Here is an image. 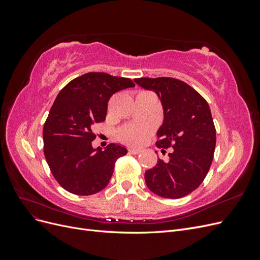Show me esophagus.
Instances as JSON below:
<instances>
[{
  "mask_svg": "<svg viewBox=\"0 0 260 260\" xmlns=\"http://www.w3.org/2000/svg\"><path fill=\"white\" fill-rule=\"evenodd\" d=\"M129 153L137 155V154L141 153V149H140V148H135V147H131V148H129Z\"/></svg>",
  "mask_w": 260,
  "mask_h": 260,
  "instance_id": "obj_1",
  "label": "esophagus"
}]
</instances>
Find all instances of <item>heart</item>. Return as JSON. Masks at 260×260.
Here are the masks:
<instances>
[{
  "label": "heart",
  "mask_w": 260,
  "mask_h": 260,
  "mask_svg": "<svg viewBox=\"0 0 260 260\" xmlns=\"http://www.w3.org/2000/svg\"><path fill=\"white\" fill-rule=\"evenodd\" d=\"M152 133V125L147 123L131 124L120 130V139L123 142L132 145H140L148 138Z\"/></svg>",
  "instance_id": "b5f03b06"
}]
</instances>
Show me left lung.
<instances>
[{"label":"left lung","instance_id":"left-lung-1","mask_svg":"<svg viewBox=\"0 0 260 260\" xmlns=\"http://www.w3.org/2000/svg\"><path fill=\"white\" fill-rule=\"evenodd\" d=\"M135 82L160 100L164 120L157 147L174 148L168 162L158 159L145 172L146 185L165 199L183 198L200 186L214 158L216 129L209 105L192 86L174 78H138Z\"/></svg>","mask_w":260,"mask_h":260}]
</instances>
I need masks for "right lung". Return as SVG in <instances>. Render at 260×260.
Wrapping results in <instances>:
<instances>
[{"label":"right lung","instance_id":"1","mask_svg":"<svg viewBox=\"0 0 260 260\" xmlns=\"http://www.w3.org/2000/svg\"><path fill=\"white\" fill-rule=\"evenodd\" d=\"M129 78L88 73L70 81L54 101L43 127L44 156L54 178L76 195L95 194L108 184L115 161L128 153L112 143L93 148L92 128L103 122L114 93L133 88Z\"/></svg>","mask_w":260,"mask_h":260}]
</instances>
